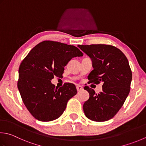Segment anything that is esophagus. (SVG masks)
<instances>
[{"label": "esophagus", "instance_id": "esophagus-1", "mask_svg": "<svg viewBox=\"0 0 146 146\" xmlns=\"http://www.w3.org/2000/svg\"><path fill=\"white\" fill-rule=\"evenodd\" d=\"M76 90L78 92H80V91L84 90V88H83L80 85H78V86L76 87Z\"/></svg>", "mask_w": 146, "mask_h": 146}]
</instances>
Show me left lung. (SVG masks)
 I'll use <instances>...</instances> for the list:
<instances>
[{
  "label": "left lung",
  "instance_id": "1",
  "mask_svg": "<svg viewBox=\"0 0 146 146\" xmlns=\"http://www.w3.org/2000/svg\"><path fill=\"white\" fill-rule=\"evenodd\" d=\"M92 60L94 70L88 76V83L102 82V92L96 94L85 86L89 99L84 104V111L88 119L105 121L113 118L123 105L130 92L132 74L125 54L110 45H78Z\"/></svg>",
  "mask_w": 146,
  "mask_h": 146
}]
</instances>
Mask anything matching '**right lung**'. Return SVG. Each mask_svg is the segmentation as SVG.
Masks as SVG:
<instances>
[{
  "label": "right lung",
  "instance_id": "right-lung-1",
  "mask_svg": "<svg viewBox=\"0 0 146 146\" xmlns=\"http://www.w3.org/2000/svg\"><path fill=\"white\" fill-rule=\"evenodd\" d=\"M83 56L74 45L44 41L34 47L19 66L18 88L25 106L34 118L50 121L61 116L67 102L75 96V85L66 83L56 88L51 83L61 78L64 67L75 57Z\"/></svg>",
  "mask_w": 146,
  "mask_h": 146
}]
</instances>
